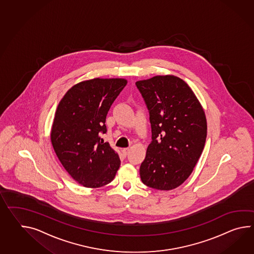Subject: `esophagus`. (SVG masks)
Instances as JSON below:
<instances>
[{
  "label": "esophagus",
  "instance_id": "34e87169",
  "mask_svg": "<svg viewBox=\"0 0 254 254\" xmlns=\"http://www.w3.org/2000/svg\"><path fill=\"white\" fill-rule=\"evenodd\" d=\"M130 149L128 148V147H127V148H124L123 150H122V152H123V155L124 156H127L128 153H129Z\"/></svg>",
  "mask_w": 254,
  "mask_h": 254
}]
</instances>
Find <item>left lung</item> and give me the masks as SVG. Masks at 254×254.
<instances>
[{"mask_svg":"<svg viewBox=\"0 0 254 254\" xmlns=\"http://www.w3.org/2000/svg\"><path fill=\"white\" fill-rule=\"evenodd\" d=\"M144 97L152 142L141 163V181L158 190H171L186 181L196 166L207 137V119L200 102L184 80L156 75L135 83Z\"/></svg>","mask_w":254,"mask_h":254,"instance_id":"obj_1","label":"left lung"}]
</instances>
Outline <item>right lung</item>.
I'll list each match as a JSON object with an SVG mask.
<instances>
[{
  "label": "right lung",
  "instance_id": "obj_1",
  "mask_svg": "<svg viewBox=\"0 0 254 254\" xmlns=\"http://www.w3.org/2000/svg\"><path fill=\"white\" fill-rule=\"evenodd\" d=\"M127 84L125 78L85 80L73 85L59 102L51 128L52 145L63 167L74 181L96 189L113 181L119 154L108 142L106 118Z\"/></svg>",
  "mask_w": 254,
  "mask_h": 254
}]
</instances>
